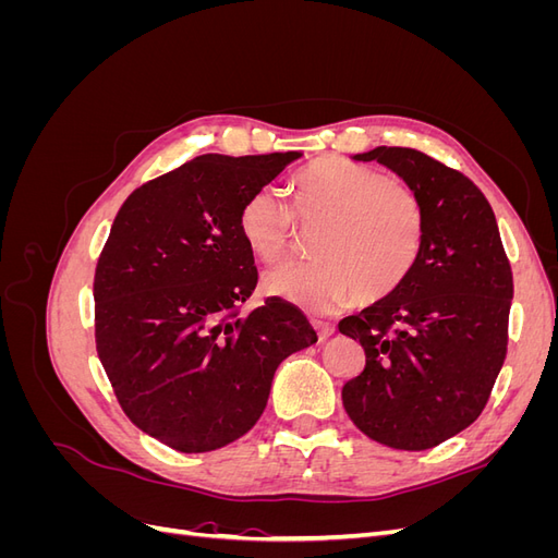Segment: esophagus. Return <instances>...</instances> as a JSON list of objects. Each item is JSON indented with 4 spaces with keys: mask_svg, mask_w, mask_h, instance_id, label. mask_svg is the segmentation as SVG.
<instances>
[{
    "mask_svg": "<svg viewBox=\"0 0 558 558\" xmlns=\"http://www.w3.org/2000/svg\"><path fill=\"white\" fill-rule=\"evenodd\" d=\"M312 326H314V330H316V335H318V340H320V342L328 340V337L335 332V326H332V324H326V320H318V318H314V320H312Z\"/></svg>",
    "mask_w": 558,
    "mask_h": 558,
    "instance_id": "esophagus-1",
    "label": "esophagus"
}]
</instances>
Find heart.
<instances>
[{
    "label": "heart",
    "mask_w": 558,
    "mask_h": 558,
    "mask_svg": "<svg viewBox=\"0 0 558 558\" xmlns=\"http://www.w3.org/2000/svg\"><path fill=\"white\" fill-rule=\"evenodd\" d=\"M295 223L310 238V263L267 269L265 295L310 314H332L396 293L424 246L426 218L408 183L373 167L324 158L293 181V211L272 189L251 193L238 230L253 256L279 260L295 242Z\"/></svg>",
    "instance_id": "obj_1"
}]
</instances>
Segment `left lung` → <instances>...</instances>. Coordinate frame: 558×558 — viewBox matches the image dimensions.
<instances>
[{
    "label": "left lung",
    "instance_id": "1",
    "mask_svg": "<svg viewBox=\"0 0 558 558\" xmlns=\"http://www.w3.org/2000/svg\"><path fill=\"white\" fill-rule=\"evenodd\" d=\"M353 160L379 162L408 183L426 232L408 281L340 320L365 349L342 402L369 440L424 451L465 430L492 396L508 353L512 269L494 209L468 177L400 146Z\"/></svg>",
    "mask_w": 558,
    "mask_h": 558
}]
</instances>
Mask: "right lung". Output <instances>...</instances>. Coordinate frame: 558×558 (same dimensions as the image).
<instances>
[{
  "mask_svg": "<svg viewBox=\"0 0 558 558\" xmlns=\"http://www.w3.org/2000/svg\"><path fill=\"white\" fill-rule=\"evenodd\" d=\"M300 158H193L134 191L111 226L95 269L99 361L132 424L177 451L248 433L279 363L316 342L277 298L240 314L258 283L240 209Z\"/></svg>",
  "mask_w": 558,
  "mask_h": 558,
  "instance_id": "right-lung-1",
  "label": "right lung"
}]
</instances>
